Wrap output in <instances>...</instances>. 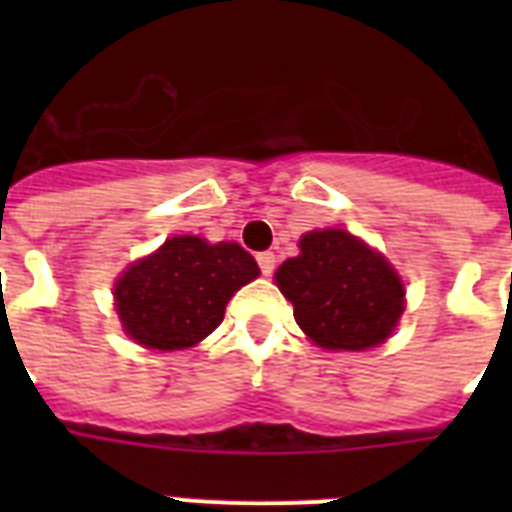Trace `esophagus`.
I'll return each mask as SVG.
<instances>
[{"mask_svg": "<svg viewBox=\"0 0 512 512\" xmlns=\"http://www.w3.org/2000/svg\"><path fill=\"white\" fill-rule=\"evenodd\" d=\"M257 265H260L263 276H271V273L276 271V255H273V252H260V255H257Z\"/></svg>", "mask_w": 512, "mask_h": 512, "instance_id": "obj_1", "label": "esophagus"}]
</instances>
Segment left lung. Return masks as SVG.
<instances>
[{"instance_id":"8db88e82","label":"left lung","mask_w":512,"mask_h":512,"mask_svg":"<svg viewBox=\"0 0 512 512\" xmlns=\"http://www.w3.org/2000/svg\"><path fill=\"white\" fill-rule=\"evenodd\" d=\"M276 284L300 329L329 350L380 345L404 311V287L385 257L340 228L305 233Z\"/></svg>"}]
</instances>
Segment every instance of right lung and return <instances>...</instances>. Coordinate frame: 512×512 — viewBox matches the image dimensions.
I'll return each instance as SVG.
<instances>
[{
	"mask_svg": "<svg viewBox=\"0 0 512 512\" xmlns=\"http://www.w3.org/2000/svg\"><path fill=\"white\" fill-rule=\"evenodd\" d=\"M257 273L239 244L175 236L116 281V311L124 332L146 348H191L220 327L233 292Z\"/></svg>",
	"mask_w": 512,
	"mask_h": 512,
	"instance_id": "1",
	"label": "right lung"
}]
</instances>
